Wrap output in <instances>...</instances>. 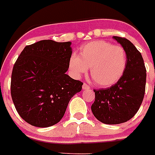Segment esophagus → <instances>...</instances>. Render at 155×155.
Returning <instances> with one entry per match:
<instances>
[{
  "label": "esophagus",
  "instance_id": "34e87169",
  "mask_svg": "<svg viewBox=\"0 0 155 155\" xmlns=\"http://www.w3.org/2000/svg\"><path fill=\"white\" fill-rule=\"evenodd\" d=\"M82 88H83V90L89 89V88H90V86L88 85V84H86V83H84V84H83V86H82Z\"/></svg>",
  "mask_w": 155,
  "mask_h": 155
}]
</instances>
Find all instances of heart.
Instances as JSON below:
<instances>
[{"label":"heart","mask_w":155,"mask_h":155,"mask_svg":"<svg viewBox=\"0 0 155 155\" xmlns=\"http://www.w3.org/2000/svg\"><path fill=\"white\" fill-rule=\"evenodd\" d=\"M127 53L120 46L103 40L93 41L81 47L79 56L72 54L69 68L77 77L87 73L99 87L113 85L124 74L127 66Z\"/></svg>","instance_id":"b5f03b06"}]
</instances>
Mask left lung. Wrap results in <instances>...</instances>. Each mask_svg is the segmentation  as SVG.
Instances as JSON below:
<instances>
[{
	"mask_svg": "<svg viewBox=\"0 0 155 155\" xmlns=\"http://www.w3.org/2000/svg\"><path fill=\"white\" fill-rule=\"evenodd\" d=\"M127 53L124 74L107 88L94 89L95 98L91 105L94 117L105 124H120L133 118L139 110L145 93L146 68L141 53L126 38L113 36Z\"/></svg>",
	"mask_w": 155,
	"mask_h": 155,
	"instance_id": "obj_1",
	"label": "left lung"
}]
</instances>
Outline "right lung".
<instances>
[{"label":"right lung","instance_id":"obj_1","mask_svg":"<svg viewBox=\"0 0 155 155\" xmlns=\"http://www.w3.org/2000/svg\"><path fill=\"white\" fill-rule=\"evenodd\" d=\"M71 42L41 40L24 48L13 67L11 94L18 113L30 125L48 127L63 118L81 81L66 74Z\"/></svg>","mask_w":155,"mask_h":155}]
</instances>
